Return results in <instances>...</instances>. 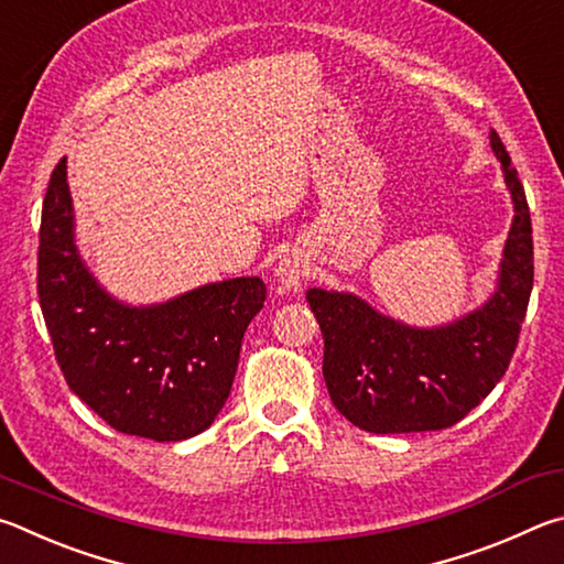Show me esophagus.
I'll list each match as a JSON object with an SVG mask.
<instances>
[{"label":"esophagus","instance_id":"esophagus-1","mask_svg":"<svg viewBox=\"0 0 564 564\" xmlns=\"http://www.w3.org/2000/svg\"><path fill=\"white\" fill-rule=\"evenodd\" d=\"M276 280L288 290H300V284L307 280V267L297 257H284L280 267H276Z\"/></svg>","mask_w":564,"mask_h":564}]
</instances>
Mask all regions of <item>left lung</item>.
<instances>
[{"label": "left lung", "mask_w": 564, "mask_h": 564, "mask_svg": "<svg viewBox=\"0 0 564 564\" xmlns=\"http://www.w3.org/2000/svg\"><path fill=\"white\" fill-rule=\"evenodd\" d=\"M516 217L488 304L441 329H413L354 294L310 290L324 337V381L344 419L369 433L441 431L496 389L518 347L532 292V225L525 191L490 131Z\"/></svg>", "instance_id": "obj_1"}]
</instances>
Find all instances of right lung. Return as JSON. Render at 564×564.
<instances>
[{
  "label": "right lung",
  "mask_w": 564,
  "mask_h": 564,
  "mask_svg": "<svg viewBox=\"0 0 564 564\" xmlns=\"http://www.w3.org/2000/svg\"><path fill=\"white\" fill-rule=\"evenodd\" d=\"M36 290L68 389L111 429L153 441H185L215 421L267 297L260 276L205 284L155 307L108 297L76 252L66 158L46 187Z\"/></svg>",
  "instance_id": "1"
}]
</instances>
